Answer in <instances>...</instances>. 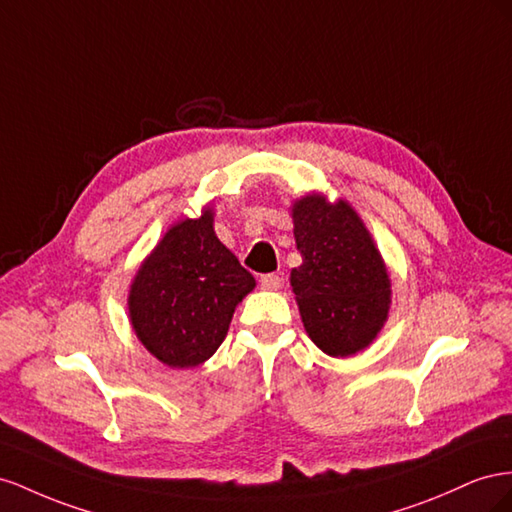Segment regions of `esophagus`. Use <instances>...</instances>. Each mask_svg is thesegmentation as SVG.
<instances>
[{
    "label": "esophagus",
    "mask_w": 512,
    "mask_h": 512,
    "mask_svg": "<svg viewBox=\"0 0 512 512\" xmlns=\"http://www.w3.org/2000/svg\"><path fill=\"white\" fill-rule=\"evenodd\" d=\"M259 283H261V287L268 289V291H276V289L283 287V279L279 274H264V276H261Z\"/></svg>",
    "instance_id": "esophagus-1"
}]
</instances>
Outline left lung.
<instances>
[{
  "instance_id": "obj_1",
  "label": "left lung",
  "mask_w": 512,
  "mask_h": 512,
  "mask_svg": "<svg viewBox=\"0 0 512 512\" xmlns=\"http://www.w3.org/2000/svg\"><path fill=\"white\" fill-rule=\"evenodd\" d=\"M302 266L291 270L300 317L328 356H352L382 330L390 309V276L382 255L347 201L311 193L291 206Z\"/></svg>"
}]
</instances>
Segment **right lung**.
<instances>
[{
  "instance_id": "add662e5",
  "label": "right lung",
  "mask_w": 512,
  "mask_h": 512,
  "mask_svg": "<svg viewBox=\"0 0 512 512\" xmlns=\"http://www.w3.org/2000/svg\"><path fill=\"white\" fill-rule=\"evenodd\" d=\"M212 225L210 208L171 225L130 285L128 315L137 339L171 369L206 362L225 341L238 302L255 289L253 274Z\"/></svg>"
}]
</instances>
